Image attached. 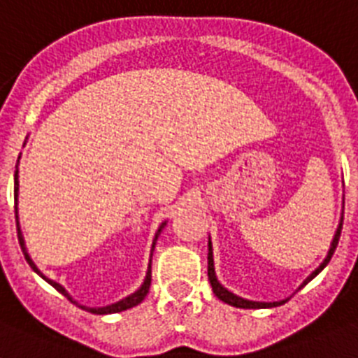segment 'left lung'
<instances>
[{
  "instance_id": "obj_1",
  "label": "left lung",
  "mask_w": 358,
  "mask_h": 358,
  "mask_svg": "<svg viewBox=\"0 0 358 358\" xmlns=\"http://www.w3.org/2000/svg\"><path fill=\"white\" fill-rule=\"evenodd\" d=\"M341 231H342V222L341 225H338V229L337 233H335V238H333L331 242V248H329V251H327V257L324 258V262L320 264V266L315 269L311 275L308 276L304 280V284L302 286H306L309 280H313L315 276L318 275V273L322 271L324 267L327 266V262L331 260L333 253H335V249H337V244H338V238H341ZM207 275H209V282H211V287L213 291H215V295L218 296V299L222 300V302H225V304H229V306H235V308H244V309H262V308H275V306H282L284 302H287V300H280V302H251V300H244V299H240V296L233 295V293H229L227 289H224V287L218 284V280H216V276H215V266H213V251H211V242H209V255H207ZM300 286V287H302Z\"/></svg>"
}]
</instances>
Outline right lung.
<instances>
[{
    "label": "right lung",
    "mask_w": 358,
    "mask_h": 358,
    "mask_svg": "<svg viewBox=\"0 0 358 358\" xmlns=\"http://www.w3.org/2000/svg\"><path fill=\"white\" fill-rule=\"evenodd\" d=\"M17 185H20V184H17V167H16V173H14V196H16V206H14V209H16V213H17ZM16 222H17V215H16ZM164 225H165V224H162V227H164ZM162 227H160V229H158V235H160ZM158 235H156V238H158ZM156 238H155V240H156ZM17 240H20L21 251H23V255H25V260H27V262H29V266H31L32 269H34V271L38 273V275H40L41 278H43V280L49 282V284L54 287V289H58L63 296H67V299L71 300V302H74V304H76V306H80V304H78V302H76V300H72L71 296H69L67 291L63 289V287L59 286L58 282L49 280L47 276L41 275L40 269L36 267V264L32 262L31 257H29V253H27L25 240H23V235H21L20 224H17ZM152 249H155V244H152ZM149 286H151V266H149V271H147V276H145V280H143L142 287H140V289H138V291H134L133 295L125 296V299L120 300V302H116V304L105 306V308H85V306H80V308L87 309V311H91V313H96V315H107V313H118V311H125V309L133 308V306H138V304H140V302H142L143 299H145V295H147V293H149Z\"/></svg>",
    "instance_id": "1"
}]
</instances>
